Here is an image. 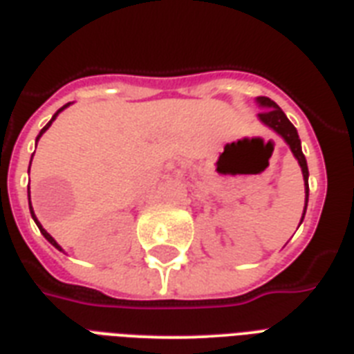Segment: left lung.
Returning a JSON list of instances; mask_svg holds the SVG:
<instances>
[{
  "mask_svg": "<svg viewBox=\"0 0 354 354\" xmlns=\"http://www.w3.org/2000/svg\"><path fill=\"white\" fill-rule=\"evenodd\" d=\"M257 102H259V106L264 110V112L259 113V121L264 122L266 127H270L274 132H277L281 138L285 139V143L290 147L292 154H294V158H296L299 167H301L303 182H305V209H303V216H301V222H303V218H305V211H307V202H308V167H307V160H305V156H303L301 141H299L297 130L296 127L288 121L285 112H283V110H281V108L272 101V99H268V97H257ZM301 222H299V224H301Z\"/></svg>",
  "mask_w": 354,
  "mask_h": 354,
  "instance_id": "1",
  "label": "left lung"
}]
</instances>
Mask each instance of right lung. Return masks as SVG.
Instances as JSON below:
<instances>
[{
    "label": "right lung",
    "mask_w": 354,
    "mask_h": 354,
    "mask_svg": "<svg viewBox=\"0 0 354 354\" xmlns=\"http://www.w3.org/2000/svg\"><path fill=\"white\" fill-rule=\"evenodd\" d=\"M69 104H71V102H68V104H64V106H62V108H60V110H58V112H57V113H55V115H53V118H51V121L47 122L46 127L41 128V130H40V133H38V138H36V143H38V139H40V138H41V133L46 132L47 128L51 127V122H53V121H55V119H57V115H58V113L62 112L64 108H68V106H69ZM32 156H35V154H32ZM30 161H32V158H30ZM29 169H30V165H29ZM29 209H30V216H32V221H35V222H36V226H38V230H40V233H41V235L46 236L47 241L51 242L53 246L57 248V250H60V252H62V248L58 246V242H57V241H55V239H53V236H51V235H49V233H47V232H46V230H44V227H41V224H40V222H38V218H36V215H35V211H32V205H30V194H29Z\"/></svg>",
    "instance_id": "right-lung-1"
}]
</instances>
